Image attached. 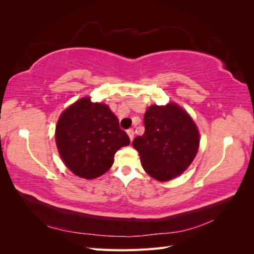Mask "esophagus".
<instances>
[{
    "label": "esophagus",
    "mask_w": 254,
    "mask_h": 254,
    "mask_svg": "<svg viewBox=\"0 0 254 254\" xmlns=\"http://www.w3.org/2000/svg\"><path fill=\"white\" fill-rule=\"evenodd\" d=\"M127 134L129 135V139L132 141V140H133V136H134L133 129H128V130H127Z\"/></svg>",
    "instance_id": "obj_1"
}]
</instances>
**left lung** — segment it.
<instances>
[{
    "instance_id": "obj_1",
    "label": "left lung",
    "mask_w": 254,
    "mask_h": 254,
    "mask_svg": "<svg viewBox=\"0 0 254 254\" xmlns=\"http://www.w3.org/2000/svg\"><path fill=\"white\" fill-rule=\"evenodd\" d=\"M145 132L132 142L144 171L158 181L181 175L193 162L199 147L194 121L177 104L152 105L144 115Z\"/></svg>"
}]
</instances>
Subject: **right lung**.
I'll return each instance as SVG.
<instances>
[{"label":"right lung","instance_id":"1","mask_svg":"<svg viewBox=\"0 0 254 254\" xmlns=\"http://www.w3.org/2000/svg\"><path fill=\"white\" fill-rule=\"evenodd\" d=\"M55 137L65 166L84 179H94L109 171L115 152L130 144L109 107L92 103L90 97L79 99L63 112Z\"/></svg>","mask_w":254,"mask_h":254}]
</instances>
